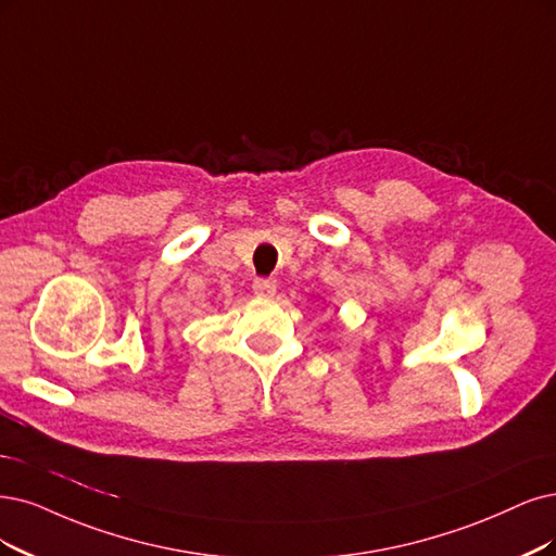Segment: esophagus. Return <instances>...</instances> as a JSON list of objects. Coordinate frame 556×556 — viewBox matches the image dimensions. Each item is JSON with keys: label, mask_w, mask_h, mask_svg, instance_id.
Here are the masks:
<instances>
[{"label": "esophagus", "mask_w": 556, "mask_h": 556, "mask_svg": "<svg viewBox=\"0 0 556 556\" xmlns=\"http://www.w3.org/2000/svg\"><path fill=\"white\" fill-rule=\"evenodd\" d=\"M252 289H254V293L258 298H273L277 293V279H273V277H258V279H254Z\"/></svg>", "instance_id": "obj_1"}]
</instances>
